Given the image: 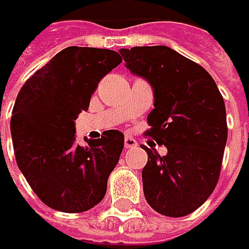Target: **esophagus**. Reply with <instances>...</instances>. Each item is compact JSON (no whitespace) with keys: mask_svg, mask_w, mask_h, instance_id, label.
<instances>
[{"mask_svg":"<svg viewBox=\"0 0 249 249\" xmlns=\"http://www.w3.org/2000/svg\"><path fill=\"white\" fill-rule=\"evenodd\" d=\"M136 145H137V141L134 139H131L129 136L124 139V147H126V148H134Z\"/></svg>","mask_w":249,"mask_h":249,"instance_id":"esophagus-1","label":"esophagus"}]
</instances>
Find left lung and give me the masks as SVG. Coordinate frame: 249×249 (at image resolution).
Masks as SVG:
<instances>
[{"mask_svg":"<svg viewBox=\"0 0 249 249\" xmlns=\"http://www.w3.org/2000/svg\"><path fill=\"white\" fill-rule=\"evenodd\" d=\"M126 68L154 90L145 133L167 148L166 155L142 147L144 196L152 209L170 217L190 215L215 190L227 141L223 97L202 66L165 47L119 51Z\"/></svg>","mask_w":249,"mask_h":249,"instance_id":"1","label":"left lung"}]
</instances>
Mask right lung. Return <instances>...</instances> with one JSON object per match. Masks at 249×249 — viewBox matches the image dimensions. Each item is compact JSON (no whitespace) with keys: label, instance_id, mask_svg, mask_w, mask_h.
Wrapping results in <instances>:
<instances>
[{"label":"right lung","instance_id":"1","mask_svg":"<svg viewBox=\"0 0 249 249\" xmlns=\"http://www.w3.org/2000/svg\"><path fill=\"white\" fill-rule=\"evenodd\" d=\"M120 62L112 50L68 47L27 79L16 97L11 118L16 163L53 209L79 213L105 196L124 136L108 130L82 147L76 144L74 120L89 109L101 79Z\"/></svg>","mask_w":249,"mask_h":249}]
</instances>
